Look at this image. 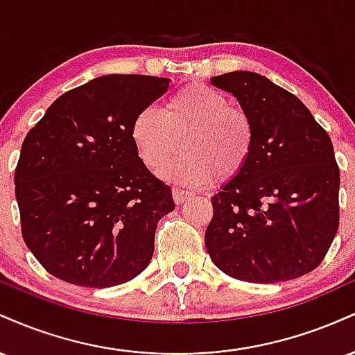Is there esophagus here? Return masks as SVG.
Masks as SVG:
<instances>
[{
	"label": "esophagus",
	"mask_w": 355,
	"mask_h": 355,
	"mask_svg": "<svg viewBox=\"0 0 355 355\" xmlns=\"http://www.w3.org/2000/svg\"><path fill=\"white\" fill-rule=\"evenodd\" d=\"M172 193H173V200L177 205H180V203H183L187 198H189V191H185L182 189H173Z\"/></svg>",
	"instance_id": "obj_1"
}]
</instances>
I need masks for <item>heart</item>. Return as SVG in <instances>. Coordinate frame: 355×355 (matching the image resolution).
I'll return each mask as SVG.
<instances>
[{
    "instance_id": "heart-1",
    "label": "heart",
    "mask_w": 355,
    "mask_h": 355,
    "mask_svg": "<svg viewBox=\"0 0 355 355\" xmlns=\"http://www.w3.org/2000/svg\"><path fill=\"white\" fill-rule=\"evenodd\" d=\"M133 145L150 170H160L183 146L182 157L164 170L170 180L200 187L225 182L245 168L255 144V126L243 108L220 89L189 83L164 101L162 110L144 108L130 126Z\"/></svg>"
}]
</instances>
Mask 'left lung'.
<instances>
[{
  "label": "left lung",
  "instance_id": "obj_1",
  "mask_svg": "<svg viewBox=\"0 0 355 355\" xmlns=\"http://www.w3.org/2000/svg\"><path fill=\"white\" fill-rule=\"evenodd\" d=\"M255 126L245 168L211 197L205 245L234 279L274 284L319 267L339 229L340 173L327 135L287 89L252 71L214 76Z\"/></svg>",
  "mask_w": 355,
  "mask_h": 355
}]
</instances>
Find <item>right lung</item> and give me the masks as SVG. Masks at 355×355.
I'll use <instances>...</instances> for the list:
<instances>
[{
	"mask_svg": "<svg viewBox=\"0 0 355 355\" xmlns=\"http://www.w3.org/2000/svg\"><path fill=\"white\" fill-rule=\"evenodd\" d=\"M168 78L105 75L63 93L28 132L15 170L24 243L51 275L105 288L135 279L172 189L138 157L130 126Z\"/></svg>",
	"mask_w": 355,
	"mask_h": 355,
	"instance_id": "obj_1",
	"label": "right lung"
}]
</instances>
